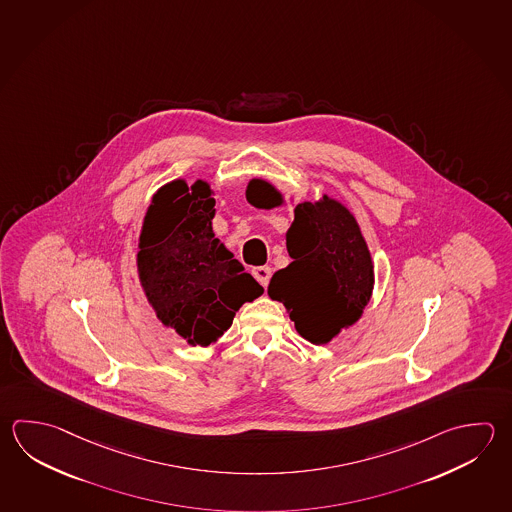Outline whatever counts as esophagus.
Returning a JSON list of instances; mask_svg holds the SVG:
<instances>
[{
	"label": "esophagus",
	"instance_id": "esophagus-1",
	"mask_svg": "<svg viewBox=\"0 0 512 512\" xmlns=\"http://www.w3.org/2000/svg\"><path fill=\"white\" fill-rule=\"evenodd\" d=\"M253 277L259 280V284L261 286H268L270 284L271 279V268L270 266H259V268H253Z\"/></svg>",
	"mask_w": 512,
	"mask_h": 512
}]
</instances>
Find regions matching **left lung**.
Masks as SVG:
<instances>
[{
	"label": "left lung",
	"mask_w": 512,
	"mask_h": 512,
	"mask_svg": "<svg viewBox=\"0 0 512 512\" xmlns=\"http://www.w3.org/2000/svg\"><path fill=\"white\" fill-rule=\"evenodd\" d=\"M273 201L261 188L250 203L270 208ZM286 246L293 261L273 273L268 295L284 304L302 337L328 344L362 317L371 299L375 273L360 226L344 204L322 195L297 204Z\"/></svg>",
	"instance_id": "8db88e82"
}]
</instances>
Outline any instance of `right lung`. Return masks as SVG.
Listing matches in <instances>:
<instances>
[{
    "mask_svg": "<svg viewBox=\"0 0 512 512\" xmlns=\"http://www.w3.org/2000/svg\"><path fill=\"white\" fill-rule=\"evenodd\" d=\"M210 184L183 179L155 193L143 222L137 271L157 319L192 346H210L244 302L264 290L215 239Z\"/></svg>",
    "mask_w": 512,
    "mask_h": 512,
    "instance_id": "1",
    "label": "right lung"
}]
</instances>
